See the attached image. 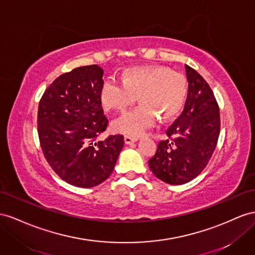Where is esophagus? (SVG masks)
Instances as JSON below:
<instances>
[{"instance_id":"1","label":"esophagus","mask_w":255,"mask_h":255,"mask_svg":"<svg viewBox=\"0 0 255 255\" xmlns=\"http://www.w3.org/2000/svg\"><path fill=\"white\" fill-rule=\"evenodd\" d=\"M124 141H125L126 144H132V143L138 141V138H134V136H130V135H125Z\"/></svg>"}]
</instances>
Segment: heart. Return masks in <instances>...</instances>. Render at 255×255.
I'll return each instance as SVG.
<instances>
[{
    "mask_svg": "<svg viewBox=\"0 0 255 255\" xmlns=\"http://www.w3.org/2000/svg\"><path fill=\"white\" fill-rule=\"evenodd\" d=\"M186 77L167 67H133L124 71L123 84L108 78L100 91L104 110L125 111L138 100L141 106L112 124L115 132L138 136L159 119L168 122L183 110L187 98Z\"/></svg>",
    "mask_w": 255,
    "mask_h": 255,
    "instance_id": "obj_1",
    "label": "heart"
}]
</instances>
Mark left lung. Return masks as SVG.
<instances>
[{"label": "left lung", "instance_id": "8db88e82", "mask_svg": "<svg viewBox=\"0 0 255 255\" xmlns=\"http://www.w3.org/2000/svg\"><path fill=\"white\" fill-rule=\"evenodd\" d=\"M185 72L188 91L183 112L167 130L170 139L160 141L148 160L155 177L172 185L187 183L204 170L220 134V110L210 86L188 65Z\"/></svg>", "mask_w": 255, "mask_h": 255}]
</instances>
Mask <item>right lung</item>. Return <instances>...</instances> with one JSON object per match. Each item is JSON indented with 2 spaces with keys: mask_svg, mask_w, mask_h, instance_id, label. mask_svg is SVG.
Segmentation results:
<instances>
[{
  "mask_svg": "<svg viewBox=\"0 0 255 255\" xmlns=\"http://www.w3.org/2000/svg\"><path fill=\"white\" fill-rule=\"evenodd\" d=\"M103 70L86 65L60 75L38 103L37 131L43 154L67 183L94 187L113 172L124 146L122 134L96 141L108 127L100 91Z\"/></svg>",
  "mask_w": 255,
  "mask_h": 255,
  "instance_id": "right-lung-1",
  "label": "right lung"
}]
</instances>
